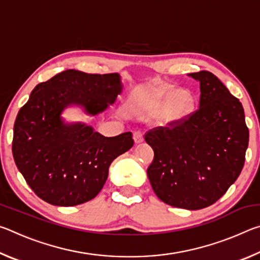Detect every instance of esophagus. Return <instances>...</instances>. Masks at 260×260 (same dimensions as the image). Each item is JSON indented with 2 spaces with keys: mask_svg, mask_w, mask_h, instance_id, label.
<instances>
[{
  "mask_svg": "<svg viewBox=\"0 0 260 260\" xmlns=\"http://www.w3.org/2000/svg\"><path fill=\"white\" fill-rule=\"evenodd\" d=\"M133 139L135 141V143H141L143 141V134L141 131H135L133 133Z\"/></svg>",
  "mask_w": 260,
  "mask_h": 260,
  "instance_id": "obj_1",
  "label": "esophagus"
}]
</instances>
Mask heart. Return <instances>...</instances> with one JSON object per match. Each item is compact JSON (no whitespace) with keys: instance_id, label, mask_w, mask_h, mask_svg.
<instances>
[{"instance_id":"heart-1","label":"heart","mask_w":260,"mask_h":260,"mask_svg":"<svg viewBox=\"0 0 260 260\" xmlns=\"http://www.w3.org/2000/svg\"><path fill=\"white\" fill-rule=\"evenodd\" d=\"M175 102L171 105L169 110V117L171 119H175V118L183 117L187 114L192 107V99L191 96L187 93H181L180 90L174 91L172 95V99H175Z\"/></svg>"}]
</instances>
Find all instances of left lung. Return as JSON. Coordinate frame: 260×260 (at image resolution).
I'll return each instance as SVG.
<instances>
[{
  "label": "left lung",
  "mask_w": 260,
  "mask_h": 260,
  "mask_svg": "<svg viewBox=\"0 0 260 260\" xmlns=\"http://www.w3.org/2000/svg\"><path fill=\"white\" fill-rule=\"evenodd\" d=\"M200 81V108L144 136L155 156L147 173L158 199L175 208L200 210L215 203L239 178L249 129L239 99L209 71Z\"/></svg>",
  "instance_id": "8db88e82"
}]
</instances>
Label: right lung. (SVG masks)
I'll use <instances>...</instances> for the list:
<instances>
[{"label":"right lung","mask_w":260,"mask_h":260,"mask_svg":"<svg viewBox=\"0 0 260 260\" xmlns=\"http://www.w3.org/2000/svg\"><path fill=\"white\" fill-rule=\"evenodd\" d=\"M121 89L118 73L67 70L32 90L17 114L12 155L41 200L74 206L101 191L111 162L133 147L132 133L107 138L82 122H65L60 114L70 105H78L95 116L113 104Z\"/></svg>","instance_id":"obj_1"}]
</instances>
